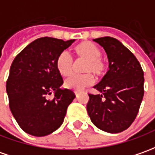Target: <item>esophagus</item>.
<instances>
[{
	"mask_svg": "<svg viewBox=\"0 0 155 155\" xmlns=\"http://www.w3.org/2000/svg\"><path fill=\"white\" fill-rule=\"evenodd\" d=\"M80 92H81V91H74V94H75V96H76V97H78V96H79V94H80Z\"/></svg>",
	"mask_w": 155,
	"mask_h": 155,
	"instance_id": "obj_1",
	"label": "esophagus"
}]
</instances>
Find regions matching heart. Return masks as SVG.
I'll use <instances>...</instances> for the list:
<instances>
[{
	"label": "heart",
	"instance_id": "heart-1",
	"mask_svg": "<svg viewBox=\"0 0 155 155\" xmlns=\"http://www.w3.org/2000/svg\"><path fill=\"white\" fill-rule=\"evenodd\" d=\"M74 53L78 58L86 60L84 71L88 73L83 74H73L66 78L64 86L68 89L81 91L87 86H91L95 82L93 72L97 76H104L108 70V65L106 60L101 58L102 51L94 43L83 41L79 43L74 48ZM74 61L68 51H64L60 53L56 60V67L62 75H68L72 72Z\"/></svg>",
	"mask_w": 155,
	"mask_h": 155
}]
</instances>
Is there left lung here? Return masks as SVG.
I'll list each match as a JSON object with an SVG mask.
<instances>
[{"mask_svg":"<svg viewBox=\"0 0 155 155\" xmlns=\"http://www.w3.org/2000/svg\"><path fill=\"white\" fill-rule=\"evenodd\" d=\"M107 53L108 71L94 88L101 94H88L86 106L91 122L100 130L118 133L132 124L144 94V76L134 54L115 38L93 40Z\"/></svg>","mask_w":155,"mask_h":155,"instance_id":"1","label":"left lung"}]
</instances>
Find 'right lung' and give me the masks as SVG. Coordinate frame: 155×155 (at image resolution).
<instances>
[{
  "label": "right lung",
  "instance_id": "1",
  "mask_svg": "<svg viewBox=\"0 0 155 155\" xmlns=\"http://www.w3.org/2000/svg\"><path fill=\"white\" fill-rule=\"evenodd\" d=\"M74 41L39 38L13 60L6 88L10 110L26 133L47 136L63 124L68 106L75 95L69 89L60 88L64 81L57 69L56 60ZM52 91L54 97L48 100Z\"/></svg>",
  "mask_w": 155,
  "mask_h": 155
}]
</instances>
